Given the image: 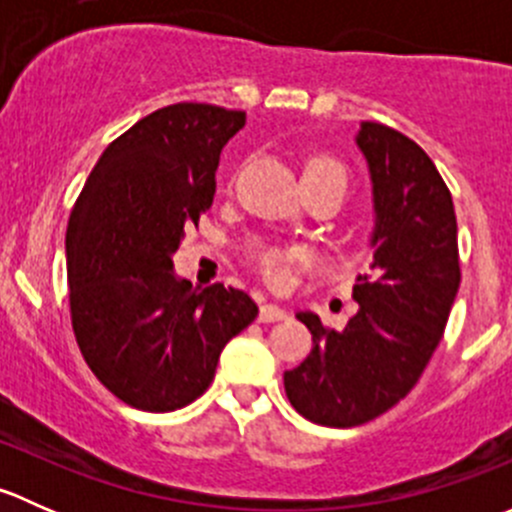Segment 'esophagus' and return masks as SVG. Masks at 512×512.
Returning <instances> with one entry per match:
<instances>
[{"instance_id":"1","label":"esophagus","mask_w":512,"mask_h":512,"mask_svg":"<svg viewBox=\"0 0 512 512\" xmlns=\"http://www.w3.org/2000/svg\"><path fill=\"white\" fill-rule=\"evenodd\" d=\"M289 312L285 307H280V304H262L260 307V322H282V319H287Z\"/></svg>"}]
</instances>
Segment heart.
<instances>
[{
  "instance_id": "heart-1",
  "label": "heart",
  "mask_w": 512,
  "mask_h": 512,
  "mask_svg": "<svg viewBox=\"0 0 512 512\" xmlns=\"http://www.w3.org/2000/svg\"><path fill=\"white\" fill-rule=\"evenodd\" d=\"M324 170H334V173L344 175L342 163L332 156H314L307 163V170L304 173H324ZM255 265L260 270V275L265 277L270 285H285L289 277V265L299 257L297 250H287V247H257L255 250Z\"/></svg>"
}]
</instances>
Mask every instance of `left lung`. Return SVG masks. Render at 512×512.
<instances>
[{
	"instance_id": "left-lung-1",
	"label": "left lung",
	"mask_w": 512,
	"mask_h": 512,
	"mask_svg": "<svg viewBox=\"0 0 512 512\" xmlns=\"http://www.w3.org/2000/svg\"><path fill=\"white\" fill-rule=\"evenodd\" d=\"M371 173L374 262L356 277L359 312L342 332L312 312V352L285 371L294 409L319 426L352 428L399 404L421 379L461 285L451 190L418 143L384 123L356 133Z\"/></svg>"
}]
</instances>
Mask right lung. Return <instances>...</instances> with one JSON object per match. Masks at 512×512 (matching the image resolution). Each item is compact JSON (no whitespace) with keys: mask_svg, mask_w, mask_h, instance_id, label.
I'll use <instances>...</instances> for the list:
<instances>
[{"mask_svg":"<svg viewBox=\"0 0 512 512\" xmlns=\"http://www.w3.org/2000/svg\"><path fill=\"white\" fill-rule=\"evenodd\" d=\"M245 111L158 108L118 136L91 170L66 227L76 344L123 404L153 414L205 394L220 352L257 317L242 289H195L173 272L185 227L215 195L220 151Z\"/></svg>","mask_w":512,"mask_h":512,"instance_id":"1","label":"right lung"}]
</instances>
